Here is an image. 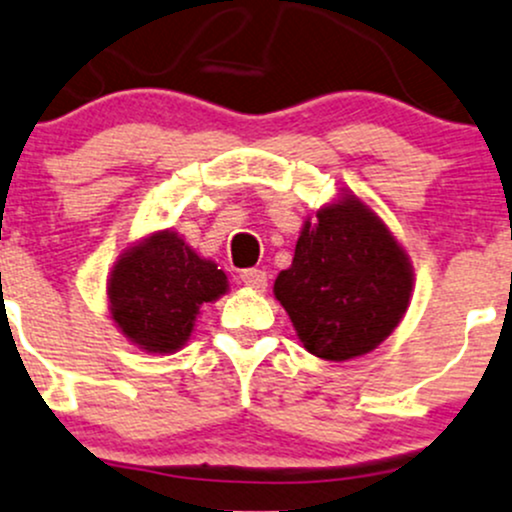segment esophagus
<instances>
[{
    "mask_svg": "<svg viewBox=\"0 0 512 512\" xmlns=\"http://www.w3.org/2000/svg\"><path fill=\"white\" fill-rule=\"evenodd\" d=\"M240 282L255 291H265L267 289V272H262V269H243V272H240Z\"/></svg>",
    "mask_w": 512,
    "mask_h": 512,
    "instance_id": "34e87169",
    "label": "esophagus"
}]
</instances>
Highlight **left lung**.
<instances>
[{
  "label": "left lung",
  "mask_w": 512,
  "mask_h": 512,
  "mask_svg": "<svg viewBox=\"0 0 512 512\" xmlns=\"http://www.w3.org/2000/svg\"><path fill=\"white\" fill-rule=\"evenodd\" d=\"M413 289L406 252L355 196L306 221L294 262L274 282L311 355L330 362L367 355L401 323Z\"/></svg>",
  "instance_id": "obj_1"
}]
</instances>
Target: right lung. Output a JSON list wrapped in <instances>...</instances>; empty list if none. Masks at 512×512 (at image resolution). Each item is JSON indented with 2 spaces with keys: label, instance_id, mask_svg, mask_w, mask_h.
<instances>
[{
  "label": "right lung",
  "instance_id": "1",
  "mask_svg": "<svg viewBox=\"0 0 512 512\" xmlns=\"http://www.w3.org/2000/svg\"><path fill=\"white\" fill-rule=\"evenodd\" d=\"M226 274L172 230L123 252L109 279L111 318L148 352H174L189 340L204 303L226 294Z\"/></svg>",
  "mask_w": 512,
  "mask_h": 512
}]
</instances>
